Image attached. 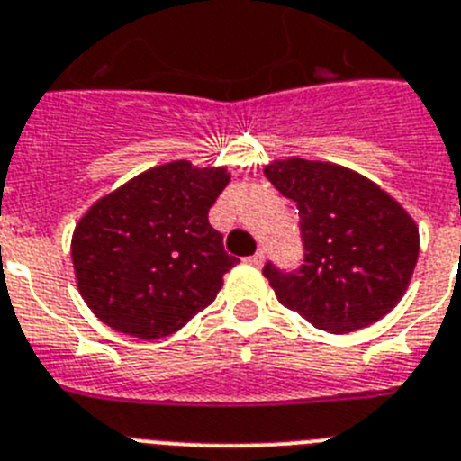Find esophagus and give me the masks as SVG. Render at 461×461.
Masks as SVG:
<instances>
[{
	"label": "esophagus",
	"instance_id": "1",
	"mask_svg": "<svg viewBox=\"0 0 461 461\" xmlns=\"http://www.w3.org/2000/svg\"><path fill=\"white\" fill-rule=\"evenodd\" d=\"M248 261H250L252 267H261V264H264V250H257L255 255L248 257Z\"/></svg>",
	"mask_w": 461,
	"mask_h": 461
}]
</instances>
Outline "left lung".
Here are the masks:
<instances>
[{
  "label": "left lung",
  "instance_id": "obj_1",
  "mask_svg": "<svg viewBox=\"0 0 461 461\" xmlns=\"http://www.w3.org/2000/svg\"><path fill=\"white\" fill-rule=\"evenodd\" d=\"M264 174L296 202L305 250L296 271L267 261L264 276L277 301L329 333H351L391 312L418 261L411 215L342 165L287 158L267 165Z\"/></svg>",
  "mask_w": 461,
  "mask_h": 461
}]
</instances>
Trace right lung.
Instances as JSON below:
<instances>
[{
    "instance_id": "1",
    "label": "right lung",
    "mask_w": 461,
    "mask_h": 461,
    "mask_svg": "<svg viewBox=\"0 0 461 461\" xmlns=\"http://www.w3.org/2000/svg\"><path fill=\"white\" fill-rule=\"evenodd\" d=\"M227 184L225 167L174 160L91 206L70 243L91 312L119 333L158 339L211 305L239 261L209 225V209Z\"/></svg>"
}]
</instances>
